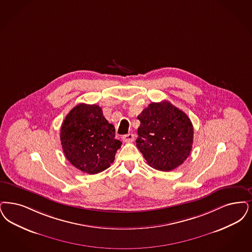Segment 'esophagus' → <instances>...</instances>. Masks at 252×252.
Masks as SVG:
<instances>
[{
  "instance_id": "obj_1",
  "label": "esophagus",
  "mask_w": 252,
  "mask_h": 252,
  "mask_svg": "<svg viewBox=\"0 0 252 252\" xmlns=\"http://www.w3.org/2000/svg\"><path fill=\"white\" fill-rule=\"evenodd\" d=\"M135 139V136L134 134L132 133H128V134H126L123 136V141H126V142H132Z\"/></svg>"
}]
</instances>
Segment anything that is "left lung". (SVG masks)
Listing matches in <instances>:
<instances>
[{
  "instance_id": "left-lung-1",
  "label": "left lung",
  "mask_w": 252,
  "mask_h": 252,
  "mask_svg": "<svg viewBox=\"0 0 252 252\" xmlns=\"http://www.w3.org/2000/svg\"><path fill=\"white\" fill-rule=\"evenodd\" d=\"M137 147L152 168L170 171L188 158L193 143V126L184 111L169 101L153 102L138 116Z\"/></svg>"
}]
</instances>
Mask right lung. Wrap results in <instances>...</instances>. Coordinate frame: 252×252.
<instances>
[{
    "mask_svg": "<svg viewBox=\"0 0 252 252\" xmlns=\"http://www.w3.org/2000/svg\"><path fill=\"white\" fill-rule=\"evenodd\" d=\"M97 105L79 104L61 126V143L65 158L77 169L89 174L105 171L114 161L122 141Z\"/></svg>",
    "mask_w": 252,
    "mask_h": 252,
    "instance_id": "1",
    "label": "right lung"
}]
</instances>
